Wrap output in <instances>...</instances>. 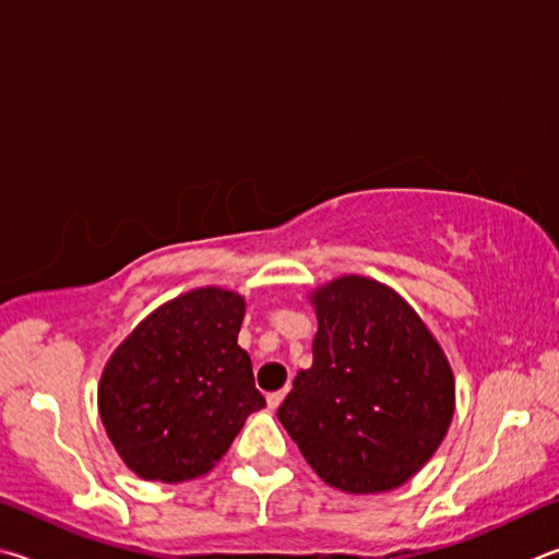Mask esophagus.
<instances>
[{"label":"esophagus","instance_id":"34e87169","mask_svg":"<svg viewBox=\"0 0 559 559\" xmlns=\"http://www.w3.org/2000/svg\"><path fill=\"white\" fill-rule=\"evenodd\" d=\"M285 395H287V390H277V393H270L267 395V407L277 409L282 405V400H285Z\"/></svg>","mask_w":559,"mask_h":559}]
</instances>
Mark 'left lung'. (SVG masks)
<instances>
[{"label":"left lung","instance_id":"1","mask_svg":"<svg viewBox=\"0 0 559 559\" xmlns=\"http://www.w3.org/2000/svg\"><path fill=\"white\" fill-rule=\"evenodd\" d=\"M314 364L277 417L309 466L346 493L403 486L454 415V376L423 319L393 289L338 277L314 292Z\"/></svg>","mask_w":559,"mask_h":559}]
</instances>
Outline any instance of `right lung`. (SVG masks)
I'll list each match as a JSON object with an SVG mask.
<instances>
[{"mask_svg": "<svg viewBox=\"0 0 559 559\" xmlns=\"http://www.w3.org/2000/svg\"><path fill=\"white\" fill-rule=\"evenodd\" d=\"M242 317L235 292L193 289L146 317L107 360L100 417L136 476L164 484L203 476L264 407L238 346Z\"/></svg>", "mask_w": 559, "mask_h": 559, "instance_id": "1", "label": "right lung"}]
</instances>
